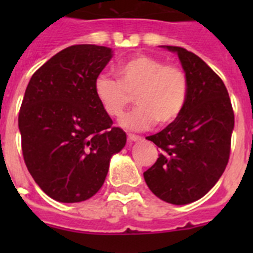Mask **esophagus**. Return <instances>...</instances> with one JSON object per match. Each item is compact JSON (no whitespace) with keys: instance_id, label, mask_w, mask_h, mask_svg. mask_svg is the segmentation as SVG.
<instances>
[{"instance_id":"esophagus-1","label":"esophagus","mask_w":253,"mask_h":253,"mask_svg":"<svg viewBox=\"0 0 253 253\" xmlns=\"http://www.w3.org/2000/svg\"><path fill=\"white\" fill-rule=\"evenodd\" d=\"M128 139L131 140V142H138V140H142L143 138L139 137V135H135V134H129Z\"/></svg>"}]
</instances>
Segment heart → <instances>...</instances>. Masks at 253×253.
Wrapping results in <instances>:
<instances>
[{"label": "heart", "instance_id": "b5f03b06", "mask_svg": "<svg viewBox=\"0 0 253 253\" xmlns=\"http://www.w3.org/2000/svg\"><path fill=\"white\" fill-rule=\"evenodd\" d=\"M116 73L119 81L106 75L97 76L93 92L110 116L122 115L135 95L138 106L120 118L123 128L142 131L157 122L169 125L180 118L189 96L187 76L180 67L139 54L122 62Z\"/></svg>", "mask_w": 253, "mask_h": 253}]
</instances>
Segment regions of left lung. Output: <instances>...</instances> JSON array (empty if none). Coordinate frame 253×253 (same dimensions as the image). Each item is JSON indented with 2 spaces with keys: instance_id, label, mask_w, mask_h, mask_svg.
Instances as JSON below:
<instances>
[{
  "instance_id": "left-lung-1",
  "label": "left lung",
  "mask_w": 253,
  "mask_h": 253,
  "mask_svg": "<svg viewBox=\"0 0 253 253\" xmlns=\"http://www.w3.org/2000/svg\"><path fill=\"white\" fill-rule=\"evenodd\" d=\"M176 53L189 81V96L176 122L147 139L161 148L143 176L154 195L173 205L196 202L224 172L229 160L234 114L224 84L202 58L180 46Z\"/></svg>"
}]
</instances>
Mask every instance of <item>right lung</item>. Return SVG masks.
<instances>
[{
	"instance_id": "add662e5",
	"label": "right lung",
	"mask_w": 253,
	"mask_h": 253,
	"mask_svg": "<svg viewBox=\"0 0 253 253\" xmlns=\"http://www.w3.org/2000/svg\"><path fill=\"white\" fill-rule=\"evenodd\" d=\"M113 58L107 46L80 44L60 50L33 75L19 114L22 154L40 189L60 203L95 195L110 160L126 143L93 92Z\"/></svg>"
}]
</instances>
